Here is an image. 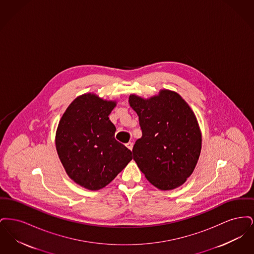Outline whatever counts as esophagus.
Here are the masks:
<instances>
[{
    "label": "esophagus",
    "mask_w": 254,
    "mask_h": 254,
    "mask_svg": "<svg viewBox=\"0 0 254 254\" xmlns=\"http://www.w3.org/2000/svg\"><path fill=\"white\" fill-rule=\"evenodd\" d=\"M126 146L128 148V149H130V150H132L133 148V143L132 142H128V143H127L126 144Z\"/></svg>",
    "instance_id": "1"
}]
</instances>
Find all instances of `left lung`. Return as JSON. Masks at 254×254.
Returning <instances> with one entry per match:
<instances>
[{
	"label": "left lung",
	"instance_id": "left-lung-1",
	"mask_svg": "<svg viewBox=\"0 0 254 254\" xmlns=\"http://www.w3.org/2000/svg\"><path fill=\"white\" fill-rule=\"evenodd\" d=\"M139 117L142 138L133 146V159L145 178L162 190L180 187L193 172L202 136L193 111L169 90L144 100L130 95Z\"/></svg>",
	"mask_w": 254,
	"mask_h": 254
}]
</instances>
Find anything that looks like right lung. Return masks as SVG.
<instances>
[{
    "instance_id": "right-lung-1",
    "label": "right lung",
    "mask_w": 254,
    "mask_h": 254,
    "mask_svg": "<svg viewBox=\"0 0 254 254\" xmlns=\"http://www.w3.org/2000/svg\"><path fill=\"white\" fill-rule=\"evenodd\" d=\"M115 105L94 94L78 97L57 128L56 148L67 175L91 190L109 185L132 160V152L114 138L109 115Z\"/></svg>"
}]
</instances>
